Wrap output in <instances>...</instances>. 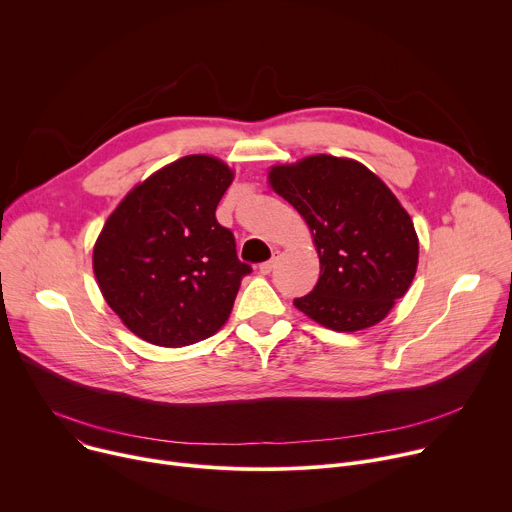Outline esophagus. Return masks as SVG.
Returning <instances> with one entry per match:
<instances>
[{"label": "esophagus", "mask_w": 512, "mask_h": 512, "mask_svg": "<svg viewBox=\"0 0 512 512\" xmlns=\"http://www.w3.org/2000/svg\"><path fill=\"white\" fill-rule=\"evenodd\" d=\"M275 263H277V253L273 255V259H269V261H265V263H261V265H259V273H261V275L271 273V269L275 267Z\"/></svg>", "instance_id": "1"}]
</instances>
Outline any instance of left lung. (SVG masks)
<instances>
[{
    "label": "left lung",
    "mask_w": 512,
    "mask_h": 512,
    "mask_svg": "<svg viewBox=\"0 0 512 512\" xmlns=\"http://www.w3.org/2000/svg\"><path fill=\"white\" fill-rule=\"evenodd\" d=\"M267 182L300 212L320 257L314 291L294 306L334 332L385 320L419 263L413 221L389 186L360 162L328 154L271 166Z\"/></svg>",
    "instance_id": "8db88e82"
}]
</instances>
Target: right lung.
I'll list each match as a JSON object with an SVG mask.
<instances>
[{"instance_id":"1","label":"right lung","mask_w":512,"mask_h":512,"mask_svg":"<svg viewBox=\"0 0 512 512\" xmlns=\"http://www.w3.org/2000/svg\"><path fill=\"white\" fill-rule=\"evenodd\" d=\"M235 172L214 156H184L133 186L93 247L101 294L141 340L182 348L225 326L241 279L235 237L216 206Z\"/></svg>"}]
</instances>
